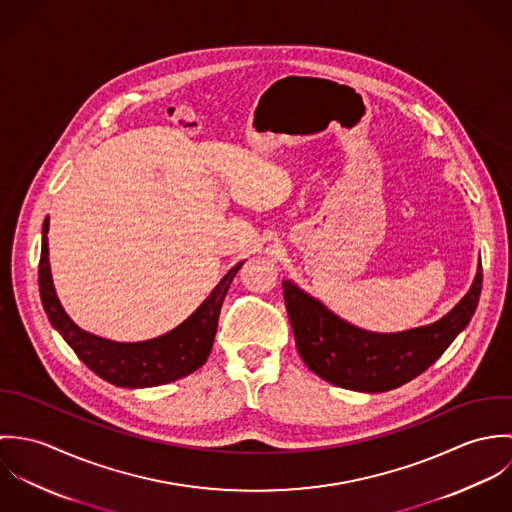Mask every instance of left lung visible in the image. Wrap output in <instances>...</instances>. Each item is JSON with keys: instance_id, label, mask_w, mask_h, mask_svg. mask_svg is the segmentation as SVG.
Listing matches in <instances>:
<instances>
[{"instance_id": "1", "label": "left lung", "mask_w": 512, "mask_h": 512, "mask_svg": "<svg viewBox=\"0 0 512 512\" xmlns=\"http://www.w3.org/2000/svg\"><path fill=\"white\" fill-rule=\"evenodd\" d=\"M481 284L483 268L479 266L471 290L445 317L390 335L345 323L292 282H284V299L297 353L317 376L357 392H386L410 382L438 361L471 321Z\"/></svg>"}]
</instances>
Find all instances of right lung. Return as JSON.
<instances>
[{
    "label": "right lung",
    "instance_id": "right-lung-1",
    "mask_svg": "<svg viewBox=\"0 0 512 512\" xmlns=\"http://www.w3.org/2000/svg\"><path fill=\"white\" fill-rule=\"evenodd\" d=\"M47 232L49 217L43 224V246L39 260L41 301L53 327L71 345L76 357L94 374L116 386L147 388L183 378L207 363L217 335L222 301L244 262L230 268L219 286L201 303V307L177 329L151 341L116 343L82 331L61 307L51 280Z\"/></svg>",
    "mask_w": 512,
    "mask_h": 512
}]
</instances>
